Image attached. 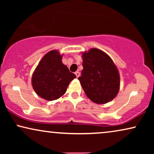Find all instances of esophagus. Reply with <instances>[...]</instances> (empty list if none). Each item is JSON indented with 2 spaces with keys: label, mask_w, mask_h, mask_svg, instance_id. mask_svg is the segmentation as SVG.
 <instances>
[{
  "label": "esophagus",
  "mask_w": 154,
  "mask_h": 154,
  "mask_svg": "<svg viewBox=\"0 0 154 154\" xmlns=\"http://www.w3.org/2000/svg\"><path fill=\"white\" fill-rule=\"evenodd\" d=\"M75 75H76L77 78H79L80 76V75H81V73H80L79 71H76V72L75 73Z\"/></svg>",
  "instance_id": "esophagus-1"
}]
</instances>
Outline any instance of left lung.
<instances>
[{
  "mask_svg": "<svg viewBox=\"0 0 154 154\" xmlns=\"http://www.w3.org/2000/svg\"><path fill=\"white\" fill-rule=\"evenodd\" d=\"M83 60V69L79 80L88 97L99 104L114 99L119 90L120 76L110 57L92 48L84 52Z\"/></svg>",
  "mask_w": 154,
  "mask_h": 154,
  "instance_id": "obj_1",
  "label": "left lung"
}]
</instances>
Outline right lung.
<instances>
[{"label": "right lung", "instance_id": "1", "mask_svg": "<svg viewBox=\"0 0 154 154\" xmlns=\"http://www.w3.org/2000/svg\"><path fill=\"white\" fill-rule=\"evenodd\" d=\"M62 57L58 51L52 50L43 57L33 73V90L46 100L52 101L62 97L69 83L76 78L62 64Z\"/></svg>", "mask_w": 154, "mask_h": 154}]
</instances>
